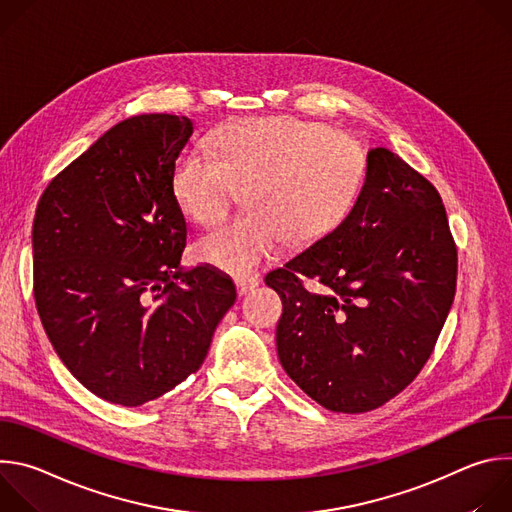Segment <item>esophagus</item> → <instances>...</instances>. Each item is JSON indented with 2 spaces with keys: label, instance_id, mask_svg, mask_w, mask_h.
<instances>
[{
  "label": "esophagus",
  "instance_id": "34e87169",
  "mask_svg": "<svg viewBox=\"0 0 512 512\" xmlns=\"http://www.w3.org/2000/svg\"><path fill=\"white\" fill-rule=\"evenodd\" d=\"M257 285H259V279H257V277H239V279H237V291H239V296H247L249 291H253Z\"/></svg>",
  "mask_w": 512,
  "mask_h": 512
}]
</instances>
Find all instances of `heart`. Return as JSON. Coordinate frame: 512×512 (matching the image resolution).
<instances>
[{"label": "heart", "mask_w": 512, "mask_h": 512, "mask_svg": "<svg viewBox=\"0 0 512 512\" xmlns=\"http://www.w3.org/2000/svg\"><path fill=\"white\" fill-rule=\"evenodd\" d=\"M364 180V154L342 131L298 117L229 123L212 150H186L172 174L178 206L196 223H214L245 186L247 212L194 243L200 261L249 277L281 253L285 241L308 247L352 210Z\"/></svg>", "instance_id": "b5f03b06"}]
</instances>
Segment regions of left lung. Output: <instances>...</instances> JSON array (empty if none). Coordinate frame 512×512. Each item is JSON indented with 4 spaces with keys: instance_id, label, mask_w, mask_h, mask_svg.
Masks as SVG:
<instances>
[{
    "instance_id": "8db88e82",
    "label": "left lung",
    "mask_w": 512,
    "mask_h": 512,
    "mask_svg": "<svg viewBox=\"0 0 512 512\" xmlns=\"http://www.w3.org/2000/svg\"><path fill=\"white\" fill-rule=\"evenodd\" d=\"M456 277L458 251L440 192L397 154L371 150L344 221L265 275L283 304L275 332L283 371L330 411L385 405L433 352Z\"/></svg>"
}]
</instances>
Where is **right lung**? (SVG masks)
I'll return each instance as SVG.
<instances>
[{"label":"right lung","mask_w":512,"mask_h":512,"mask_svg":"<svg viewBox=\"0 0 512 512\" xmlns=\"http://www.w3.org/2000/svg\"><path fill=\"white\" fill-rule=\"evenodd\" d=\"M188 117L135 115L103 133L40 196L34 300L64 367L97 397L137 407L196 373L237 300L231 277L184 271L172 192Z\"/></svg>","instance_id":"1"}]
</instances>
